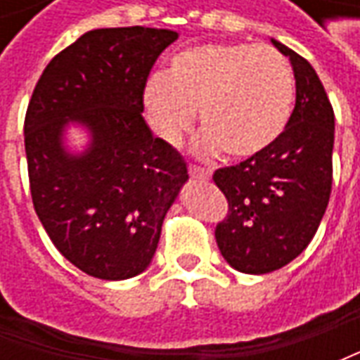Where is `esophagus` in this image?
<instances>
[{
    "instance_id": "obj_1",
    "label": "esophagus",
    "mask_w": 360,
    "mask_h": 360,
    "mask_svg": "<svg viewBox=\"0 0 360 360\" xmlns=\"http://www.w3.org/2000/svg\"><path fill=\"white\" fill-rule=\"evenodd\" d=\"M188 173L193 179H210L212 173L204 167H198V165H188Z\"/></svg>"
}]
</instances>
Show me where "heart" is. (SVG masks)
Returning a JSON list of instances; mask_svg holds the SVG:
<instances>
[{
  "mask_svg": "<svg viewBox=\"0 0 360 360\" xmlns=\"http://www.w3.org/2000/svg\"><path fill=\"white\" fill-rule=\"evenodd\" d=\"M295 77L270 46L208 42L173 53L165 75H150L142 108L152 131L175 144L198 110L196 146L224 148L237 160L262 154L283 134L293 113Z\"/></svg>",
  "mask_w": 360,
  "mask_h": 360,
  "instance_id": "1",
  "label": "heart"
}]
</instances>
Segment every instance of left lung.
I'll return each instance as SVG.
<instances>
[{"instance_id": "1", "label": "left lung", "mask_w": 360, "mask_h": 360, "mask_svg": "<svg viewBox=\"0 0 360 360\" xmlns=\"http://www.w3.org/2000/svg\"><path fill=\"white\" fill-rule=\"evenodd\" d=\"M271 44L289 58L295 73L289 125L266 152L214 173L229 204L216 243L227 264L243 274H268L299 257L332 193V103L307 59L278 40Z\"/></svg>"}]
</instances>
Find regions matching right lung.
Instances as JSON below:
<instances>
[{
    "label": "right lung",
    "instance_id": "1",
    "mask_svg": "<svg viewBox=\"0 0 360 360\" xmlns=\"http://www.w3.org/2000/svg\"><path fill=\"white\" fill-rule=\"evenodd\" d=\"M167 28H96L59 51L36 84L27 117L30 193L63 257L98 279H129L152 262L162 224L187 183L185 160L152 134L142 89ZM81 126V153L66 129Z\"/></svg>",
    "mask_w": 360,
    "mask_h": 360
}]
</instances>
